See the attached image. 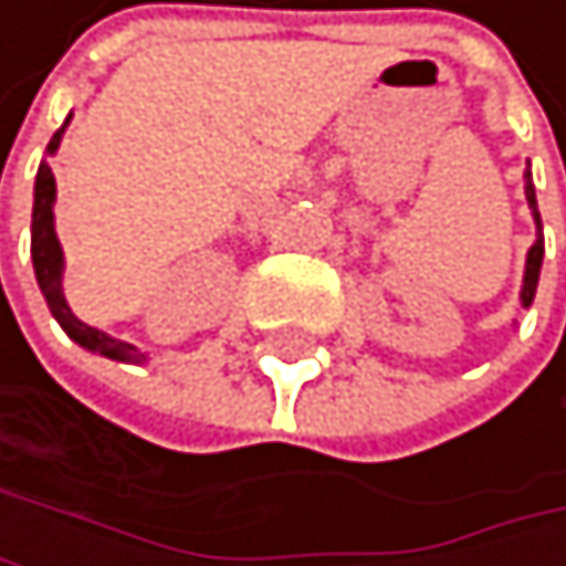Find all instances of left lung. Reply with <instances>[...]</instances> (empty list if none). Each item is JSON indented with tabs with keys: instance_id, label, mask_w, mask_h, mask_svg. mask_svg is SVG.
Segmentation results:
<instances>
[{
	"instance_id": "8db88e82",
	"label": "left lung",
	"mask_w": 566,
	"mask_h": 566,
	"mask_svg": "<svg viewBox=\"0 0 566 566\" xmlns=\"http://www.w3.org/2000/svg\"><path fill=\"white\" fill-rule=\"evenodd\" d=\"M526 203L533 210V220H536V244L530 248L526 254V274H523V292H520V302L523 308L533 305V295H536V281H539V264H543V223H539V210H536V189H533V179L526 172Z\"/></svg>"
}]
</instances>
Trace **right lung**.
I'll return each mask as SVG.
<instances>
[{
	"mask_svg": "<svg viewBox=\"0 0 566 566\" xmlns=\"http://www.w3.org/2000/svg\"><path fill=\"white\" fill-rule=\"evenodd\" d=\"M71 122V118H67ZM63 122V128H67ZM63 128H56V135L50 138L46 145V156H53L60 138H63ZM53 200H56V182H53V172L46 163H40V172H36V186H33V244H30V254H33V271H36V281H40V292L53 312V318L60 322V329L67 333L77 346L91 349V353H101L107 359H118V363H142L145 353L135 349L132 343H122V339H112L107 333L94 329V325L81 322L67 298H63V251H60V241H56V230H53Z\"/></svg>",
	"mask_w": 566,
	"mask_h": 566,
	"instance_id": "obj_1",
	"label": "right lung"
}]
</instances>
